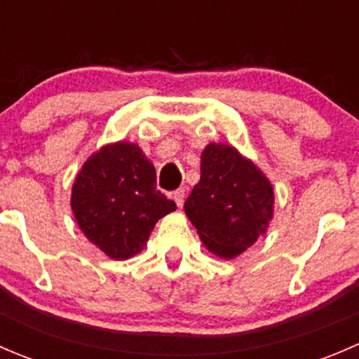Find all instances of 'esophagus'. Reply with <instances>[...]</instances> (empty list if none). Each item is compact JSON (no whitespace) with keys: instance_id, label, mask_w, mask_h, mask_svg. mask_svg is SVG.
<instances>
[{"instance_id":"34e87169","label":"esophagus","mask_w":359,"mask_h":359,"mask_svg":"<svg viewBox=\"0 0 359 359\" xmlns=\"http://www.w3.org/2000/svg\"><path fill=\"white\" fill-rule=\"evenodd\" d=\"M173 200H175L177 206H182L184 205V200H186V189H177L175 193H173Z\"/></svg>"}]
</instances>
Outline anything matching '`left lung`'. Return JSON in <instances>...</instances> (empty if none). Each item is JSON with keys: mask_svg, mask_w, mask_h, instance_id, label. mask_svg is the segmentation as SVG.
Here are the masks:
<instances>
[{"mask_svg": "<svg viewBox=\"0 0 359 359\" xmlns=\"http://www.w3.org/2000/svg\"><path fill=\"white\" fill-rule=\"evenodd\" d=\"M200 168V182L184 203L186 215L208 252L234 259L266 234L274 213L273 184L224 142L206 144Z\"/></svg>", "mask_w": 359, "mask_h": 359, "instance_id": "obj_1", "label": "left lung"}]
</instances>
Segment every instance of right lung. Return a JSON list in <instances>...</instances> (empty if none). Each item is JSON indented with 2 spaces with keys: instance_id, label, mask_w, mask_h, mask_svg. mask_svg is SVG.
<instances>
[{
  "instance_id": "add662e5",
  "label": "right lung",
  "mask_w": 359,
  "mask_h": 359,
  "mask_svg": "<svg viewBox=\"0 0 359 359\" xmlns=\"http://www.w3.org/2000/svg\"><path fill=\"white\" fill-rule=\"evenodd\" d=\"M76 224L109 259L126 260L146 248L161 217L175 212L156 189V170L139 144H106L92 154L71 189Z\"/></svg>"
}]
</instances>
